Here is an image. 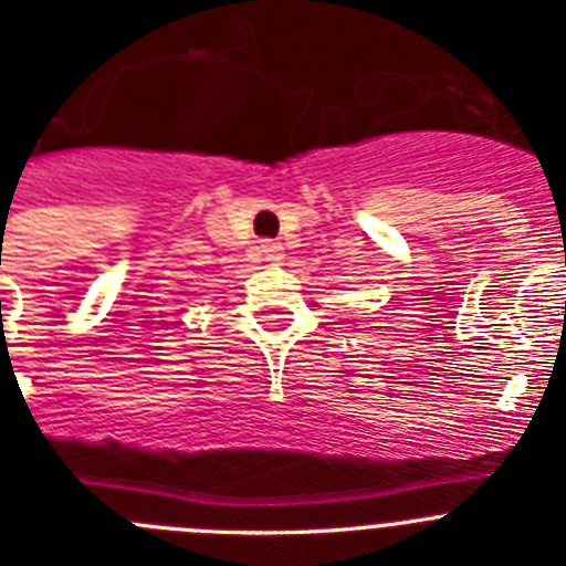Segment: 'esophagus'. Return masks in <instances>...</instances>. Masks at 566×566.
I'll return each instance as SVG.
<instances>
[{
  "mask_svg": "<svg viewBox=\"0 0 566 566\" xmlns=\"http://www.w3.org/2000/svg\"><path fill=\"white\" fill-rule=\"evenodd\" d=\"M262 251L268 253V256H276V253H279V242H273V239H264Z\"/></svg>",
  "mask_w": 566,
  "mask_h": 566,
  "instance_id": "esophagus-1",
  "label": "esophagus"
}]
</instances>
